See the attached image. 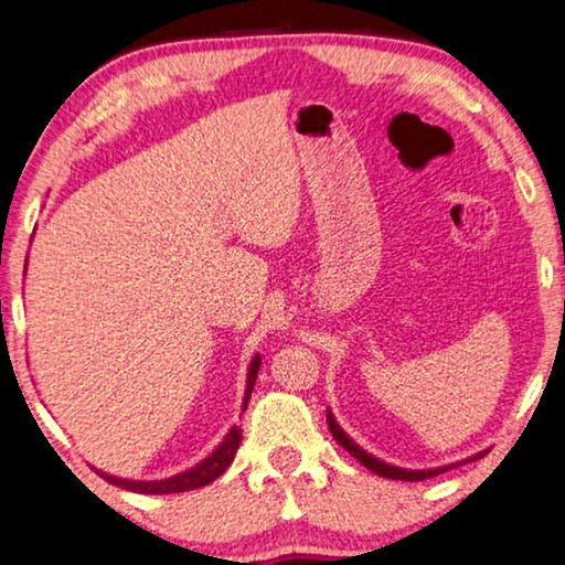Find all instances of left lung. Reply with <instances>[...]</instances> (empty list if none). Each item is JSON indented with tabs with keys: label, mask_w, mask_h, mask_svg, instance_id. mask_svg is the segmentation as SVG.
<instances>
[{
	"label": "left lung",
	"mask_w": 565,
	"mask_h": 565,
	"mask_svg": "<svg viewBox=\"0 0 565 565\" xmlns=\"http://www.w3.org/2000/svg\"><path fill=\"white\" fill-rule=\"evenodd\" d=\"M327 420H329V428H331L333 438H337V441H339L343 448H347V451H349L353 458H356V461H361L363 466H366L369 471H374V473L384 476V478H396V481H424V478H434V476H438V473L448 471V468H456V466L468 463V461H476V458L486 456V451H481V454H476V456H471V458H466V461H458V463H451V466L428 468V471H408V468L391 466V463H386V461H381V458L371 456L369 451H363V448H361L356 441H353V438L337 424V418H333L331 408H327Z\"/></svg>",
	"instance_id": "left-lung-1"
}]
</instances>
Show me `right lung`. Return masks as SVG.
Here are the masks:
<instances>
[{
  "mask_svg": "<svg viewBox=\"0 0 565 565\" xmlns=\"http://www.w3.org/2000/svg\"><path fill=\"white\" fill-rule=\"evenodd\" d=\"M24 271H26V264H24ZM259 366H262V356L256 353L248 363V374H246V391H244V404L242 411H246L248 406V398H252V391L256 384V376H259ZM242 444V428L232 426L228 428V434L224 436V441L218 444L212 454H209L204 461H199L196 466L186 468V471H181L177 476H169V478H161V481H131V478H119V476H111V473H104L102 468H94L104 481H109L114 486H119V489H127L134 493H181V491H194V489H202V486L212 483L214 478L222 476L228 466H232L234 456H236V448Z\"/></svg>",
  "mask_w": 565,
  "mask_h": 565,
  "instance_id": "obj_1",
  "label": "right lung"
}]
</instances>
